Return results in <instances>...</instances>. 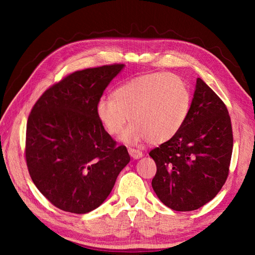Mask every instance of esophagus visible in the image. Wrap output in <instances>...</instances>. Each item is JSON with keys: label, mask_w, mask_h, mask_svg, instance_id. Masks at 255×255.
Here are the masks:
<instances>
[{"label": "esophagus", "mask_w": 255, "mask_h": 255, "mask_svg": "<svg viewBox=\"0 0 255 255\" xmlns=\"http://www.w3.org/2000/svg\"><path fill=\"white\" fill-rule=\"evenodd\" d=\"M128 154H129V155L132 156L134 159H138V158L142 157V152L139 151V150H137V149L129 148V149H128Z\"/></svg>", "instance_id": "esophagus-1"}]
</instances>
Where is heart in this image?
Segmentation results:
<instances>
[{"mask_svg": "<svg viewBox=\"0 0 255 255\" xmlns=\"http://www.w3.org/2000/svg\"><path fill=\"white\" fill-rule=\"evenodd\" d=\"M190 92L181 78L164 72L137 76L102 98L97 116L111 136L118 135L127 122L129 127L121 139L129 144L165 142L179 132L187 118Z\"/></svg>", "mask_w": 255, "mask_h": 255, "instance_id": "b5f03b06", "label": "heart"}]
</instances>
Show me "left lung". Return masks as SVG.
Segmentation results:
<instances>
[{
    "instance_id": "obj_1",
    "label": "left lung",
    "mask_w": 255,
    "mask_h": 255,
    "mask_svg": "<svg viewBox=\"0 0 255 255\" xmlns=\"http://www.w3.org/2000/svg\"><path fill=\"white\" fill-rule=\"evenodd\" d=\"M232 151L233 132L227 106L198 78L182 128L149 153L157 168L152 187L173 211L198 210L225 185Z\"/></svg>"
}]
</instances>
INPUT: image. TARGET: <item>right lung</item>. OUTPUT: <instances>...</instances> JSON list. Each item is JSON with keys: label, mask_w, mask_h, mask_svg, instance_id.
<instances>
[{"label": "right lung", "mask_w": 255, "mask_h": 255, "mask_svg": "<svg viewBox=\"0 0 255 255\" xmlns=\"http://www.w3.org/2000/svg\"><path fill=\"white\" fill-rule=\"evenodd\" d=\"M123 64L68 74L37 100L26 125L25 159L41 194L59 210L86 214L109 197L129 161L100 122L96 107Z\"/></svg>", "instance_id": "right-lung-1"}]
</instances>
